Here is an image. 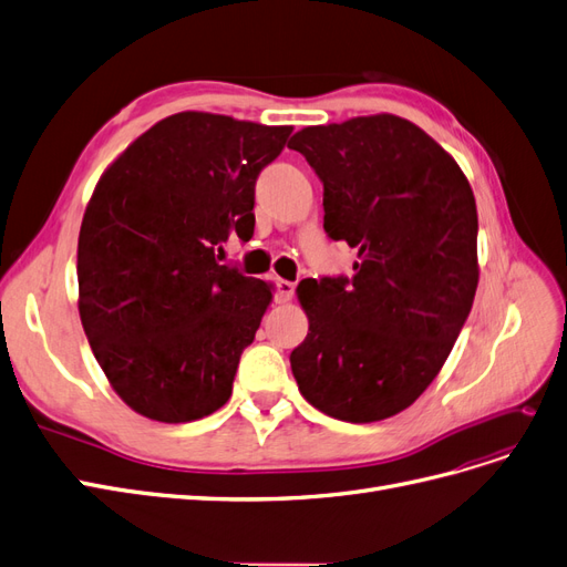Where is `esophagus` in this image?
Returning a JSON list of instances; mask_svg holds the SVG:
<instances>
[{"label":"esophagus","instance_id":"1","mask_svg":"<svg viewBox=\"0 0 567 567\" xmlns=\"http://www.w3.org/2000/svg\"><path fill=\"white\" fill-rule=\"evenodd\" d=\"M293 293H296V284L293 281H286V279L274 281V298H277V302L293 300Z\"/></svg>","mask_w":567,"mask_h":567}]
</instances>
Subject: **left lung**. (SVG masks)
Instances as JSON below:
<instances>
[{
  "instance_id": "obj_1",
  "label": "left lung",
  "mask_w": 567,
  "mask_h": 567,
  "mask_svg": "<svg viewBox=\"0 0 567 567\" xmlns=\"http://www.w3.org/2000/svg\"><path fill=\"white\" fill-rule=\"evenodd\" d=\"M288 148L323 184L326 234L359 257L352 279L300 281L310 331L290 369L326 416L390 419L433 383L473 307V188L435 140L390 113L305 127Z\"/></svg>"
}]
</instances>
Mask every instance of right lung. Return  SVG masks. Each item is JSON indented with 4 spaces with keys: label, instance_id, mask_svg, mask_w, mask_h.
Instances as JSON below:
<instances>
[{
    "label": "right lung",
    "instance_id": "obj_1",
    "mask_svg": "<svg viewBox=\"0 0 567 567\" xmlns=\"http://www.w3.org/2000/svg\"><path fill=\"white\" fill-rule=\"evenodd\" d=\"M293 127L229 115H169L101 175L78 238L80 319L130 409L186 423L231 398L271 286L217 262L250 241L255 182Z\"/></svg>",
    "mask_w": 567,
    "mask_h": 567
}]
</instances>
